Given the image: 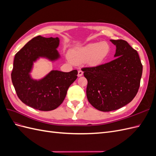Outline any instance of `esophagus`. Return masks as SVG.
<instances>
[{
    "label": "esophagus",
    "instance_id": "34e87169",
    "mask_svg": "<svg viewBox=\"0 0 156 156\" xmlns=\"http://www.w3.org/2000/svg\"><path fill=\"white\" fill-rule=\"evenodd\" d=\"M83 75V71H81V70L78 71V74H77L78 77H81Z\"/></svg>",
    "mask_w": 156,
    "mask_h": 156
}]
</instances>
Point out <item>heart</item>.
<instances>
[{
	"instance_id": "obj_1",
	"label": "heart",
	"mask_w": 156,
	"mask_h": 156,
	"mask_svg": "<svg viewBox=\"0 0 156 156\" xmlns=\"http://www.w3.org/2000/svg\"><path fill=\"white\" fill-rule=\"evenodd\" d=\"M110 52L111 46L108 42H92L81 48L71 49L68 53V58L75 64L86 62L89 66L96 67L104 62Z\"/></svg>"
}]
</instances>
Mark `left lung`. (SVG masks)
<instances>
[{
    "label": "left lung",
    "instance_id": "8db88e82",
    "mask_svg": "<svg viewBox=\"0 0 156 156\" xmlns=\"http://www.w3.org/2000/svg\"><path fill=\"white\" fill-rule=\"evenodd\" d=\"M116 46V58L96 67L84 68L87 96L96 109L108 112L131 102L140 87L143 65L136 50L123 40H110Z\"/></svg>",
    "mask_w": 156,
    "mask_h": 156
}]
</instances>
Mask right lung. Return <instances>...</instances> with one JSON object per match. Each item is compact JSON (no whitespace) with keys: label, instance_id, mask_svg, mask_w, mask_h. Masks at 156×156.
<instances>
[{"label":"right lung","instance_id":"obj_1","mask_svg":"<svg viewBox=\"0 0 156 156\" xmlns=\"http://www.w3.org/2000/svg\"><path fill=\"white\" fill-rule=\"evenodd\" d=\"M58 37H34L16 54L13 60L12 81L18 98L25 105L37 110H54L62 103L68 89L77 78L76 69L69 72L52 70L40 79H34L30 73L34 63L40 58L51 62L58 60L56 50Z\"/></svg>","mask_w":156,"mask_h":156}]
</instances>
